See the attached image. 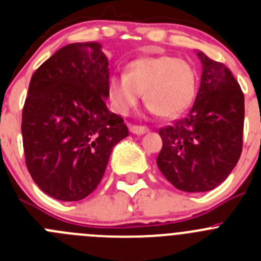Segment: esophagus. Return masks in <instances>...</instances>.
<instances>
[{
	"label": "esophagus",
	"instance_id": "obj_1",
	"mask_svg": "<svg viewBox=\"0 0 261 261\" xmlns=\"http://www.w3.org/2000/svg\"><path fill=\"white\" fill-rule=\"evenodd\" d=\"M130 132L135 133V135H144V133L149 132V128L147 126H140V125H132L130 126Z\"/></svg>",
	"mask_w": 261,
	"mask_h": 261
}]
</instances>
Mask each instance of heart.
Masks as SVG:
<instances>
[{"label":"heart","instance_id":"obj_1","mask_svg":"<svg viewBox=\"0 0 261 261\" xmlns=\"http://www.w3.org/2000/svg\"><path fill=\"white\" fill-rule=\"evenodd\" d=\"M196 91V73L187 61L168 55L144 56L130 61L125 74H112L107 95L116 112L128 115L144 100L161 117H175L190 107Z\"/></svg>","mask_w":261,"mask_h":261}]
</instances>
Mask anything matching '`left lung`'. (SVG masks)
<instances>
[{"label": "left lung", "instance_id": "8db88e82", "mask_svg": "<svg viewBox=\"0 0 261 261\" xmlns=\"http://www.w3.org/2000/svg\"><path fill=\"white\" fill-rule=\"evenodd\" d=\"M201 84L190 114L159 129L162 150L156 165L184 192H206L220 186L242 153L244 95L231 71L201 50Z\"/></svg>", "mask_w": 261, "mask_h": 261}]
</instances>
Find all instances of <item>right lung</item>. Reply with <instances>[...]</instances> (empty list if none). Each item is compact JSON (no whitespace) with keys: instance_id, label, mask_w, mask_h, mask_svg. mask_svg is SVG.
Here are the masks:
<instances>
[{"instance_id":"add662e5","label":"right lung","mask_w":261,"mask_h":261,"mask_svg":"<svg viewBox=\"0 0 261 261\" xmlns=\"http://www.w3.org/2000/svg\"><path fill=\"white\" fill-rule=\"evenodd\" d=\"M108 59L99 43L62 47L36 69L23 106L22 137L30 175L41 191L78 201L102 180L111 151L128 136L106 106Z\"/></svg>"}]
</instances>
